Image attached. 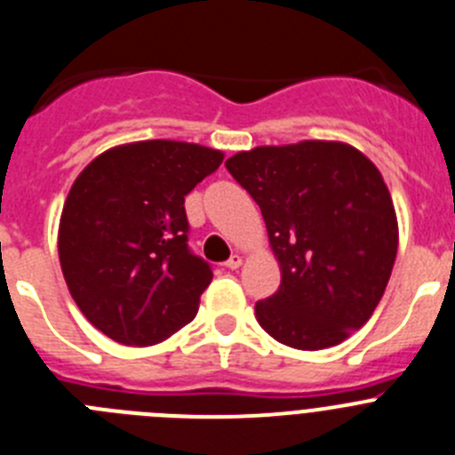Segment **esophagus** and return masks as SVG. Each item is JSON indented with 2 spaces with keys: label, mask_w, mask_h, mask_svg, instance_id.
Instances as JSON below:
<instances>
[{
  "label": "esophagus",
  "mask_w": 455,
  "mask_h": 455,
  "mask_svg": "<svg viewBox=\"0 0 455 455\" xmlns=\"http://www.w3.org/2000/svg\"><path fill=\"white\" fill-rule=\"evenodd\" d=\"M241 267V257L239 255H232L228 262H225V268H230V271H236Z\"/></svg>",
  "instance_id": "1"
}]
</instances>
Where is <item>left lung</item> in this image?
Returning a JSON list of instances; mask_svg holds the SVG:
<instances>
[{
	"label": "left lung",
	"mask_w": 455,
	"mask_h": 455,
	"mask_svg": "<svg viewBox=\"0 0 455 455\" xmlns=\"http://www.w3.org/2000/svg\"><path fill=\"white\" fill-rule=\"evenodd\" d=\"M267 223L280 287L257 300L264 331L321 351L363 328L392 275L399 225L383 175L337 140H300L236 152L225 162Z\"/></svg>",
	"instance_id": "1"
}]
</instances>
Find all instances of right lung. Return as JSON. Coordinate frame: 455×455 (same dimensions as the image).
I'll list each match as a JSON object with an SVG mask.
<instances>
[{
	"label": "right lung",
	"instance_id": "1",
	"mask_svg": "<svg viewBox=\"0 0 455 455\" xmlns=\"http://www.w3.org/2000/svg\"><path fill=\"white\" fill-rule=\"evenodd\" d=\"M223 152L182 140H139L92 159L72 184L59 259L72 299L98 331L152 347L196 316L212 267L188 248L184 196Z\"/></svg>",
	"mask_w": 455,
	"mask_h": 455
}]
</instances>
